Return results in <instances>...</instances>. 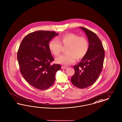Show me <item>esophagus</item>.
Instances as JSON below:
<instances>
[{"instance_id":"1","label":"esophagus","mask_w":122,"mask_h":122,"mask_svg":"<svg viewBox=\"0 0 122 122\" xmlns=\"http://www.w3.org/2000/svg\"><path fill=\"white\" fill-rule=\"evenodd\" d=\"M67 67H65V66H61V68L62 69H66Z\"/></svg>"}]
</instances>
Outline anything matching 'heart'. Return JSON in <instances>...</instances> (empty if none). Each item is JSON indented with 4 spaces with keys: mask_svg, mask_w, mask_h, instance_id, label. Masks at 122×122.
<instances>
[{
    "mask_svg": "<svg viewBox=\"0 0 122 122\" xmlns=\"http://www.w3.org/2000/svg\"><path fill=\"white\" fill-rule=\"evenodd\" d=\"M58 41L51 40L49 44L50 51L56 56L61 53L62 46L66 47V54L56 59L58 63L69 65L77 60L83 58L88 52L89 43L86 38L74 33H67L59 37Z\"/></svg>",
    "mask_w": 122,
    "mask_h": 122,
    "instance_id": "1",
    "label": "heart"
}]
</instances>
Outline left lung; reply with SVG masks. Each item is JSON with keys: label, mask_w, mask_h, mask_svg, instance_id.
<instances>
[{"label": "left lung", "mask_w": 122, "mask_h": 122, "mask_svg": "<svg viewBox=\"0 0 122 122\" xmlns=\"http://www.w3.org/2000/svg\"><path fill=\"white\" fill-rule=\"evenodd\" d=\"M85 32L89 42V50L85 56L74 66L75 73L71 78L72 84L79 88L93 85L102 72L105 56L101 40L94 32L80 27Z\"/></svg>", "instance_id": "1"}]
</instances>
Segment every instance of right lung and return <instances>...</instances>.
Segmentation results:
<instances>
[{
	"mask_svg": "<svg viewBox=\"0 0 122 122\" xmlns=\"http://www.w3.org/2000/svg\"><path fill=\"white\" fill-rule=\"evenodd\" d=\"M54 31L39 30L25 37L19 48L17 59L21 74L34 87L44 90L53 85L59 64L51 65L54 58L49 48V41L58 36Z\"/></svg>",
	"mask_w": 122,
	"mask_h": 122,
	"instance_id": "1",
	"label": "right lung"
}]
</instances>
